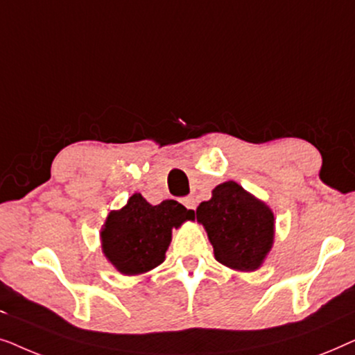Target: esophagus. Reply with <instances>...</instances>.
<instances>
[{"mask_svg":"<svg viewBox=\"0 0 355 355\" xmlns=\"http://www.w3.org/2000/svg\"><path fill=\"white\" fill-rule=\"evenodd\" d=\"M182 203H184V207L187 208V210H196V207H197L196 198H193V197H186V198H182Z\"/></svg>","mask_w":355,"mask_h":355,"instance_id":"1","label":"esophagus"}]
</instances>
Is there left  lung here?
I'll return each mask as SVG.
<instances>
[{"label": "left lung", "instance_id": "left-lung-1", "mask_svg": "<svg viewBox=\"0 0 355 355\" xmlns=\"http://www.w3.org/2000/svg\"><path fill=\"white\" fill-rule=\"evenodd\" d=\"M196 215L220 263L239 271L260 268L275 239V216L268 205L227 181L213 189L211 198L198 205Z\"/></svg>", "mask_w": 355, "mask_h": 355}]
</instances>
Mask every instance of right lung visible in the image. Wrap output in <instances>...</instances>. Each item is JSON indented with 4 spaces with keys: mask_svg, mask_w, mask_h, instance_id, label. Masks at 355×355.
Wrapping results in <instances>:
<instances>
[{
    "mask_svg": "<svg viewBox=\"0 0 355 355\" xmlns=\"http://www.w3.org/2000/svg\"><path fill=\"white\" fill-rule=\"evenodd\" d=\"M193 220V211L176 200L150 205L134 193L121 210L111 211L101 230V249L119 273L140 275L163 263L173 227Z\"/></svg>",
    "mask_w": 355,
    "mask_h": 355,
    "instance_id": "obj_1",
    "label": "right lung"
}]
</instances>
